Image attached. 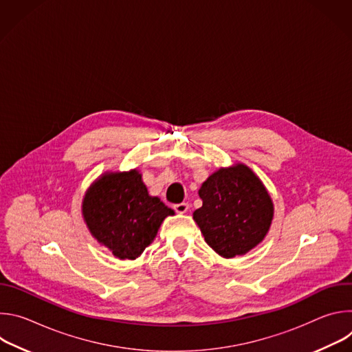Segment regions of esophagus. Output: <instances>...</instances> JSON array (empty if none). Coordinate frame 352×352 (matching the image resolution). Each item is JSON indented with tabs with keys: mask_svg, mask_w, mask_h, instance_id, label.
<instances>
[{
	"mask_svg": "<svg viewBox=\"0 0 352 352\" xmlns=\"http://www.w3.org/2000/svg\"><path fill=\"white\" fill-rule=\"evenodd\" d=\"M188 209H189V205H188V204H178V205H174V210H175L177 213H179V214L186 213Z\"/></svg>",
	"mask_w": 352,
	"mask_h": 352,
	"instance_id": "esophagus-1",
	"label": "esophagus"
}]
</instances>
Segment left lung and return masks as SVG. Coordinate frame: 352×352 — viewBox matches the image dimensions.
I'll return each instance as SVG.
<instances>
[{
  "mask_svg": "<svg viewBox=\"0 0 352 352\" xmlns=\"http://www.w3.org/2000/svg\"><path fill=\"white\" fill-rule=\"evenodd\" d=\"M193 220L208 245L226 258L245 255L266 236L274 208L262 181L245 164L213 173L199 189Z\"/></svg>",
  "mask_w": 352,
  "mask_h": 352,
  "instance_id": "obj_1",
  "label": "left lung"
}]
</instances>
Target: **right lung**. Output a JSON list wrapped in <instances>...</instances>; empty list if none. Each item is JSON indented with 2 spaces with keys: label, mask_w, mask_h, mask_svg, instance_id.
I'll return each instance as SVG.
<instances>
[{
  "label": "right lung",
  "mask_w": 352,
  "mask_h": 352,
  "mask_svg": "<svg viewBox=\"0 0 352 352\" xmlns=\"http://www.w3.org/2000/svg\"><path fill=\"white\" fill-rule=\"evenodd\" d=\"M90 234L118 259H136L153 242L174 210L150 196L138 170L106 173L87 189L82 204Z\"/></svg>",
  "instance_id": "1"
}]
</instances>
